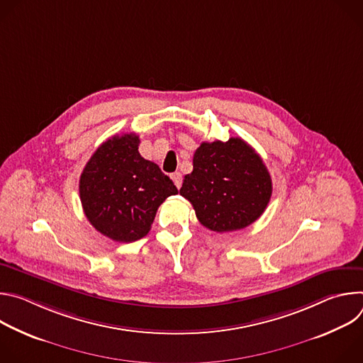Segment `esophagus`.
I'll list each match as a JSON object with an SVG mask.
<instances>
[{
	"instance_id": "obj_1",
	"label": "esophagus",
	"mask_w": 363,
	"mask_h": 363,
	"mask_svg": "<svg viewBox=\"0 0 363 363\" xmlns=\"http://www.w3.org/2000/svg\"><path fill=\"white\" fill-rule=\"evenodd\" d=\"M171 178H172L174 184L177 185V188H181V185H182V174L181 172H175V174L171 175Z\"/></svg>"
}]
</instances>
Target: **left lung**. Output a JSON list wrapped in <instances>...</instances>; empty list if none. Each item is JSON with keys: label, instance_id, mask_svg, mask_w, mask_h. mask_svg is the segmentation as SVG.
Listing matches in <instances>:
<instances>
[{"label": "left lung", "instance_id": "8db88e82", "mask_svg": "<svg viewBox=\"0 0 363 363\" xmlns=\"http://www.w3.org/2000/svg\"><path fill=\"white\" fill-rule=\"evenodd\" d=\"M194 169L179 194L211 231L228 233L262 217L272 196V177L263 160L241 138L202 142L194 153Z\"/></svg>", "mask_w": 363, "mask_h": 363}]
</instances>
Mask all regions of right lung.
Masks as SVG:
<instances>
[{
  "label": "right lung",
  "mask_w": 363,
  "mask_h": 363,
  "mask_svg": "<svg viewBox=\"0 0 363 363\" xmlns=\"http://www.w3.org/2000/svg\"><path fill=\"white\" fill-rule=\"evenodd\" d=\"M139 142L135 133L115 135L103 142L79 182L82 206L90 224L119 242L145 237L160 205L178 194L157 164L140 157Z\"/></svg>",
  "instance_id": "obj_1"
}]
</instances>
